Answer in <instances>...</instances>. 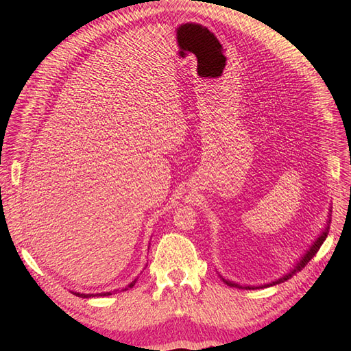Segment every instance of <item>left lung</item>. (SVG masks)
<instances>
[{
    "label": "left lung",
    "mask_w": 351,
    "mask_h": 351,
    "mask_svg": "<svg viewBox=\"0 0 351 351\" xmlns=\"http://www.w3.org/2000/svg\"><path fill=\"white\" fill-rule=\"evenodd\" d=\"M329 222V221H328ZM328 228L329 227H326L325 228V231L322 232V234L319 236V239H317L315 243H313V246L309 249V250H307V253L304 254V256H303V259L299 262V263H297V267L289 274V275H285V277H282V278H280L278 281H275V282H272V284H267V285H265V287H269V285H275V284H280V282H282V281H287V280H289L290 277H291V275L293 274H295L297 271H300L302 268H304L306 267V265H307V262H309L313 256H315V254L317 253V250H319L321 249V246H322V243L325 241V239H326V236H328ZM226 281V280H224ZM228 285H231V287H239V289H243V287H240L239 284H232V282H230V281H226ZM244 289H253V287H244Z\"/></svg>",
    "instance_id": "obj_1"
}]
</instances>
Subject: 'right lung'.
Returning a JSON list of instances; mask_svg holds the SVG:
<instances>
[{
	"label": "right lung",
	"mask_w": 351,
	"mask_h": 351,
	"mask_svg": "<svg viewBox=\"0 0 351 351\" xmlns=\"http://www.w3.org/2000/svg\"><path fill=\"white\" fill-rule=\"evenodd\" d=\"M134 282H136V281H133L129 287H133ZM74 294L79 295V297H93V294H80V293H74ZM110 294H111V293H101V294H95V295H110Z\"/></svg>",
	"instance_id": "obj_1"
}]
</instances>
